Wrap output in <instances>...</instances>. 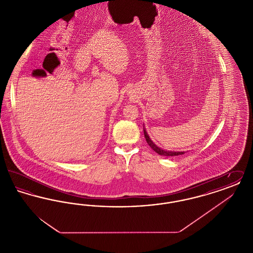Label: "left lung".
I'll return each mask as SVG.
<instances>
[{
  "label": "left lung",
  "instance_id": "8db88e82",
  "mask_svg": "<svg viewBox=\"0 0 253 253\" xmlns=\"http://www.w3.org/2000/svg\"><path fill=\"white\" fill-rule=\"evenodd\" d=\"M143 132H144V136L145 138H146L147 143H148L149 146H150V147H151V148H152L156 153H157L158 155L163 156V157H175V156H179V155H183V154H185V152H173V151L163 150V149H161L160 147H158L157 145L155 144V143L153 142V140L150 138V136H149L148 132L146 131V128L144 127V124H143Z\"/></svg>",
  "mask_w": 253,
  "mask_h": 253
}]
</instances>
